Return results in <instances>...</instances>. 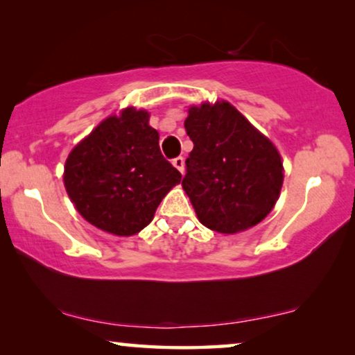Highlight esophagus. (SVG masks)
Listing matches in <instances>:
<instances>
[{"mask_svg":"<svg viewBox=\"0 0 355 355\" xmlns=\"http://www.w3.org/2000/svg\"><path fill=\"white\" fill-rule=\"evenodd\" d=\"M174 168L179 169V173H184V158L182 157H176L173 159Z\"/></svg>","mask_w":355,"mask_h":355,"instance_id":"obj_1","label":"esophagus"}]
</instances>
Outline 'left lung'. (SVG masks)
<instances>
[{
    "mask_svg": "<svg viewBox=\"0 0 355 355\" xmlns=\"http://www.w3.org/2000/svg\"><path fill=\"white\" fill-rule=\"evenodd\" d=\"M184 128L193 150L182 187L202 225L234 234L263 220L283 186L275 145L227 101L192 106Z\"/></svg>",
    "mask_w": 355,
    "mask_h": 355,
    "instance_id": "8db88e82",
    "label": "left lung"
}]
</instances>
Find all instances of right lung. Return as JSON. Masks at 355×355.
I'll return each instance as SVG.
<instances>
[{"label": "right lung", "mask_w": 355, "mask_h": 355, "mask_svg": "<svg viewBox=\"0 0 355 355\" xmlns=\"http://www.w3.org/2000/svg\"><path fill=\"white\" fill-rule=\"evenodd\" d=\"M158 139L147 111L125 108L72 150L64 186L87 221L116 236H132L152 221L182 178L162 155Z\"/></svg>", "instance_id": "right-lung-1"}]
</instances>
